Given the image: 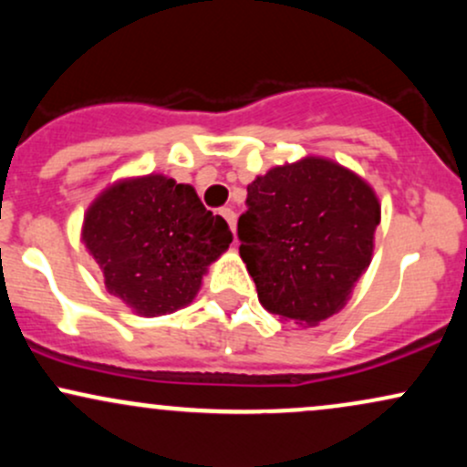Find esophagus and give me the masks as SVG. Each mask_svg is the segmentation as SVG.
<instances>
[{"instance_id": "1", "label": "esophagus", "mask_w": 467, "mask_h": 467, "mask_svg": "<svg viewBox=\"0 0 467 467\" xmlns=\"http://www.w3.org/2000/svg\"><path fill=\"white\" fill-rule=\"evenodd\" d=\"M219 215L226 219L228 226H230V230H233V233H234V230H237V215H234L233 208H222V211H219Z\"/></svg>"}]
</instances>
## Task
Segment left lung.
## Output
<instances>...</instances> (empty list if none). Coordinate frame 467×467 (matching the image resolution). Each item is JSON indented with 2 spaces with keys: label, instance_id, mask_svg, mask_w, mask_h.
<instances>
[{
  "label": "left lung",
  "instance_id": "obj_1",
  "mask_svg": "<svg viewBox=\"0 0 467 467\" xmlns=\"http://www.w3.org/2000/svg\"><path fill=\"white\" fill-rule=\"evenodd\" d=\"M239 254L270 314L316 325L345 307L371 264L379 203L371 186L340 164L305 158L248 186Z\"/></svg>",
  "mask_w": 467,
  "mask_h": 467
}]
</instances>
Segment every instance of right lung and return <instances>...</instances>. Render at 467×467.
<instances>
[{
  "instance_id": "right-lung-1",
  "label": "right lung",
  "mask_w": 467,
  "mask_h": 467,
  "mask_svg": "<svg viewBox=\"0 0 467 467\" xmlns=\"http://www.w3.org/2000/svg\"><path fill=\"white\" fill-rule=\"evenodd\" d=\"M83 241L111 294L138 314L162 316L195 298L233 233L192 186L147 175L111 186L89 206Z\"/></svg>"
}]
</instances>
